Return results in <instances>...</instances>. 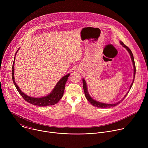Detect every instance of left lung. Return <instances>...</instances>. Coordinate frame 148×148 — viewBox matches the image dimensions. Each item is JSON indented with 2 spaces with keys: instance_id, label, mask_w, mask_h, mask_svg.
I'll use <instances>...</instances> for the list:
<instances>
[{
  "instance_id": "8db88e82",
  "label": "left lung",
  "mask_w": 148,
  "mask_h": 148,
  "mask_svg": "<svg viewBox=\"0 0 148 148\" xmlns=\"http://www.w3.org/2000/svg\"><path fill=\"white\" fill-rule=\"evenodd\" d=\"M120 43L122 46H123L126 50H127L129 52V53L130 54V56H131V59H132V62H133V64H134V80L135 79V73H136V67H135V61H134V56H133V54L131 51V50H130V49L129 47H128L127 46H126V45H124V43H123L122 41H120ZM134 82H132V83L131 84V85L130 86V88H131L132 86V84H133ZM82 84H83V88H84V93H85V95H86V98L87 99V100L90 102V103L92 104V105H93V106L94 107H98V108H111V107H115L116 106V105H117L118 103H119L121 102H119L116 103H114V104H108V103H101V102H98L97 101H95L94 99H93L89 95L88 92V91H87V84H86V81L84 80V79L83 78L82 79ZM129 91L128 92V93L126 94L125 97H124V98L126 97V95H128ZM123 98V99H124Z\"/></svg>"
}]
</instances>
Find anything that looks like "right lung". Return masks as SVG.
Instances as JSON below:
<instances>
[{
    "label": "right lung",
    "instance_id": "right-lung-1",
    "mask_svg": "<svg viewBox=\"0 0 148 148\" xmlns=\"http://www.w3.org/2000/svg\"><path fill=\"white\" fill-rule=\"evenodd\" d=\"M15 56H16V54H15ZM14 60L15 59H14V61L13 63L12 68V76L13 82L14 84V86H15L17 90L18 91L19 94L21 95V96L23 98V99L25 101H26L27 102H29L31 104H33L34 105H37V106H41V107L49 106V105H54V104H56L60 101V99L62 97L63 94H64L66 83L67 79L70 75V74L63 77L58 82V83L56 84V87L53 89V91L49 95H48L46 97H41V98L30 97L27 96V95H26L22 91H21L15 82V81L14 79Z\"/></svg>",
    "mask_w": 148,
    "mask_h": 148
}]
</instances>
